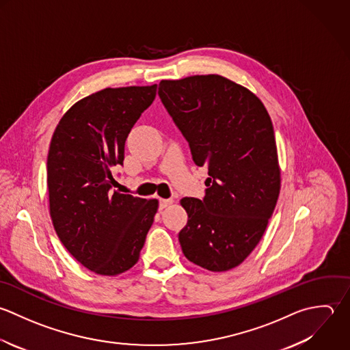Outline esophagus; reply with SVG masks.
I'll use <instances>...</instances> for the list:
<instances>
[{
    "label": "esophagus",
    "instance_id": "obj_1",
    "mask_svg": "<svg viewBox=\"0 0 350 350\" xmlns=\"http://www.w3.org/2000/svg\"><path fill=\"white\" fill-rule=\"evenodd\" d=\"M173 203V199H161L159 200V207L161 208H166L167 206H170Z\"/></svg>",
    "mask_w": 350,
    "mask_h": 350
}]
</instances>
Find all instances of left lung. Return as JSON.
Masks as SVG:
<instances>
[{
	"mask_svg": "<svg viewBox=\"0 0 350 350\" xmlns=\"http://www.w3.org/2000/svg\"><path fill=\"white\" fill-rule=\"evenodd\" d=\"M158 94L193 162L208 169L206 196L180 202L183 254L208 271L232 270L259 244L280 196L271 118L254 92L219 75L161 80Z\"/></svg>",
	"mask_w": 350,
	"mask_h": 350,
	"instance_id": "1",
	"label": "left lung"
}]
</instances>
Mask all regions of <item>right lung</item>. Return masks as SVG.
<instances>
[{
    "mask_svg": "<svg viewBox=\"0 0 350 350\" xmlns=\"http://www.w3.org/2000/svg\"><path fill=\"white\" fill-rule=\"evenodd\" d=\"M157 84L105 88L77 100L59 120L47 155L49 207L68 252L99 275L133 267L158 211L157 199L113 191L125 140L152 103Z\"/></svg>",
    "mask_w": 350,
    "mask_h": 350,
    "instance_id": "1",
    "label": "right lung"
}]
</instances>
